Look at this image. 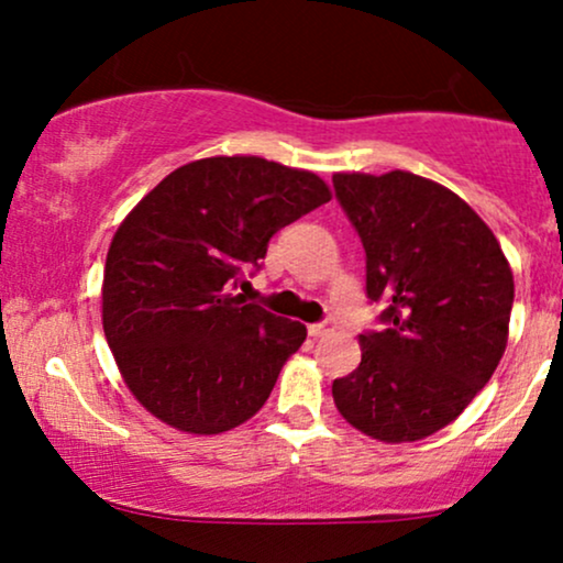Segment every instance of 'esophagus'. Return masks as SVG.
I'll return each mask as SVG.
<instances>
[{
  "instance_id": "1",
  "label": "esophagus",
  "mask_w": 563,
  "mask_h": 563,
  "mask_svg": "<svg viewBox=\"0 0 563 563\" xmlns=\"http://www.w3.org/2000/svg\"><path fill=\"white\" fill-rule=\"evenodd\" d=\"M307 333L312 335V339H320V335L333 333V322H318V325H309Z\"/></svg>"
}]
</instances>
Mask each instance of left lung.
I'll return each instance as SVG.
<instances>
[{
    "mask_svg": "<svg viewBox=\"0 0 563 563\" xmlns=\"http://www.w3.org/2000/svg\"><path fill=\"white\" fill-rule=\"evenodd\" d=\"M360 232L367 296L389 328L360 335L357 371L333 380L346 423L386 444L455 421L508 344L514 273L484 219L434 179L394 169L333 174Z\"/></svg>",
    "mask_w": 563,
    "mask_h": 563,
    "instance_id": "obj_1",
    "label": "left lung"
}]
</instances>
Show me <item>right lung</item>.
I'll return each mask as SVG.
<instances>
[{
  "label": "right lung",
  "instance_id": "obj_1",
  "mask_svg": "<svg viewBox=\"0 0 563 563\" xmlns=\"http://www.w3.org/2000/svg\"><path fill=\"white\" fill-rule=\"evenodd\" d=\"M331 200L314 172L260 156L190 161L115 230L102 275V331L151 416L185 434L254 418L307 328L232 294L269 238Z\"/></svg>",
  "mask_w": 563,
  "mask_h": 563
}]
</instances>
